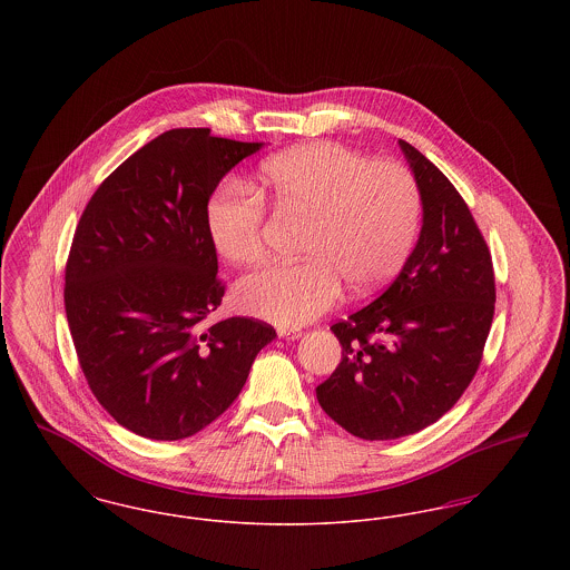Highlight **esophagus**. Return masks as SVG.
I'll list each match as a JSON object with an SVG mask.
<instances>
[{"label": "esophagus", "mask_w": 570, "mask_h": 570, "mask_svg": "<svg viewBox=\"0 0 570 570\" xmlns=\"http://www.w3.org/2000/svg\"><path fill=\"white\" fill-rule=\"evenodd\" d=\"M277 333H279V337H286V340H297V337L303 335V331H301V328H286V326L277 328Z\"/></svg>", "instance_id": "esophagus-1"}]
</instances>
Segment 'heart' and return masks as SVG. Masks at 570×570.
Masks as SVG:
<instances>
[{"mask_svg": "<svg viewBox=\"0 0 570 570\" xmlns=\"http://www.w3.org/2000/svg\"><path fill=\"white\" fill-rule=\"evenodd\" d=\"M263 188L282 212L309 217L301 263L245 275L235 303L277 325H303L335 305L342 279L356 293L379 288L414 244L421 191L395 160H370L340 142H309L261 164ZM265 198L242 181H226L207 207L217 252L235 265L265 258Z\"/></svg>", "mask_w": 570, "mask_h": 570, "instance_id": "obj_1", "label": "heart"}]
</instances>
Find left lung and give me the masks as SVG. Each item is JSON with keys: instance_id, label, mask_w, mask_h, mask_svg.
<instances>
[{"instance_id": "left-lung-1", "label": "left lung", "mask_w": 570, "mask_h": 570, "mask_svg": "<svg viewBox=\"0 0 570 570\" xmlns=\"http://www.w3.org/2000/svg\"><path fill=\"white\" fill-rule=\"evenodd\" d=\"M423 200V228L395 282L331 326L342 361L318 404L363 440L416 434L458 404L474 379L495 307L488 242L460 191L400 140Z\"/></svg>"}]
</instances>
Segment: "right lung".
<instances>
[{
	"mask_svg": "<svg viewBox=\"0 0 570 570\" xmlns=\"http://www.w3.org/2000/svg\"><path fill=\"white\" fill-rule=\"evenodd\" d=\"M258 149L168 130L110 173L77 224L63 286L75 351L100 406L142 438L184 440L216 421L275 337L247 316L207 323L224 297L207 205Z\"/></svg>",
	"mask_w": 570,
	"mask_h": 570,
	"instance_id": "1",
	"label": "right lung"
}]
</instances>
